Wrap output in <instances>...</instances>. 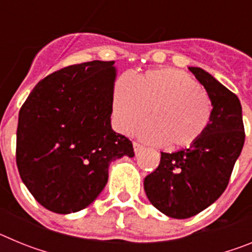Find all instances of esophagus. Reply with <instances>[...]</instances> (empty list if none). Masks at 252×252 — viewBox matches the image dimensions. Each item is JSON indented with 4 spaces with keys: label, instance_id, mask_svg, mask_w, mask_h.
I'll return each mask as SVG.
<instances>
[{
    "label": "esophagus",
    "instance_id": "34e87169",
    "mask_svg": "<svg viewBox=\"0 0 252 252\" xmlns=\"http://www.w3.org/2000/svg\"><path fill=\"white\" fill-rule=\"evenodd\" d=\"M133 151H135V154H139L140 151L144 150V146L141 145V144H139V142H133Z\"/></svg>",
    "mask_w": 252,
    "mask_h": 252
}]
</instances>
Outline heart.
<instances>
[{
	"mask_svg": "<svg viewBox=\"0 0 252 252\" xmlns=\"http://www.w3.org/2000/svg\"><path fill=\"white\" fill-rule=\"evenodd\" d=\"M116 127L131 133L148 117L153 121L139 131L144 140L173 148L194 144L208 127L212 103L189 74L177 69H158L136 82L130 75L117 81L112 99Z\"/></svg>",
	"mask_w": 252,
	"mask_h": 252,
	"instance_id": "b5f03b06",
	"label": "heart"
}]
</instances>
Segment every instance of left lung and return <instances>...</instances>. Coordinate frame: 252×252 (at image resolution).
<instances>
[{"label":"left lung","instance_id":"left-lung-1","mask_svg":"<svg viewBox=\"0 0 252 252\" xmlns=\"http://www.w3.org/2000/svg\"><path fill=\"white\" fill-rule=\"evenodd\" d=\"M189 70L212 103L208 127L189 148L161 153L159 166L144 180L150 203L177 220L198 215L221 197L245 142L237 95L202 68L189 66Z\"/></svg>","mask_w":252,"mask_h":252}]
</instances>
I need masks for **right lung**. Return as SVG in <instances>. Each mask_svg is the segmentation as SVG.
<instances>
[{
	"label": "right lung",
	"instance_id": "add662e5",
	"mask_svg": "<svg viewBox=\"0 0 252 252\" xmlns=\"http://www.w3.org/2000/svg\"><path fill=\"white\" fill-rule=\"evenodd\" d=\"M115 62L66 66L35 86L22 104L16 162L43 207L69 215L90 206L106 187L108 166L132 158V142L112 130Z\"/></svg>",
	"mask_w": 252,
	"mask_h": 252
}]
</instances>
